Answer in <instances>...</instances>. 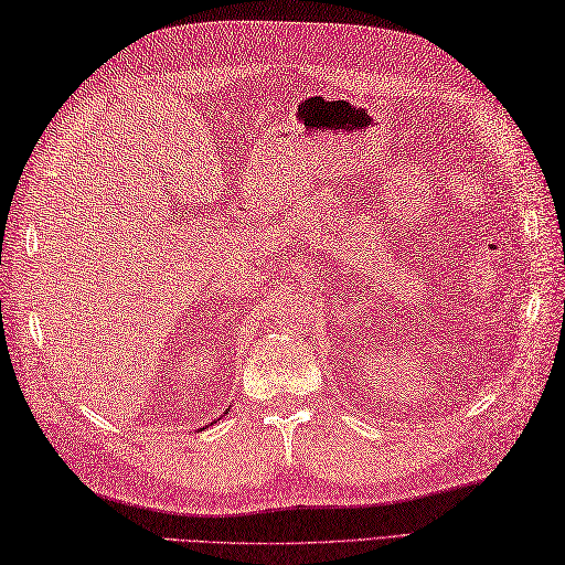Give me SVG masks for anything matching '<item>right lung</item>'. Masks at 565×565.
Wrapping results in <instances>:
<instances>
[{
	"mask_svg": "<svg viewBox=\"0 0 565 565\" xmlns=\"http://www.w3.org/2000/svg\"><path fill=\"white\" fill-rule=\"evenodd\" d=\"M225 415H227V412H225ZM213 424H215V422H213Z\"/></svg>",
	"mask_w": 565,
	"mask_h": 565,
	"instance_id": "1",
	"label": "right lung"
}]
</instances>
